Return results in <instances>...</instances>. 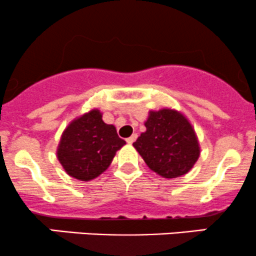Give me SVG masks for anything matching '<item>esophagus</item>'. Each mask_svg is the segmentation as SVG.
Segmentation results:
<instances>
[{"label":"esophagus","mask_w":256,"mask_h":256,"mask_svg":"<svg viewBox=\"0 0 256 256\" xmlns=\"http://www.w3.org/2000/svg\"><path fill=\"white\" fill-rule=\"evenodd\" d=\"M136 138H137V134H134L132 136H130V137H128V138H126V142H128V144H132V143L136 141Z\"/></svg>","instance_id":"34e87169"}]
</instances>
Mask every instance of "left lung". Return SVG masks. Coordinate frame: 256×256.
I'll list each match as a JSON object with an SVG mask.
<instances>
[{
  "label": "left lung",
  "instance_id": "8db88e82",
  "mask_svg": "<svg viewBox=\"0 0 256 256\" xmlns=\"http://www.w3.org/2000/svg\"><path fill=\"white\" fill-rule=\"evenodd\" d=\"M146 132L134 143L150 170L165 178L184 175L200 154L198 138L184 114L174 109L150 112Z\"/></svg>",
  "mask_w": 256,
  "mask_h": 256
}]
</instances>
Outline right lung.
<instances>
[{
  "instance_id": "1",
  "label": "right lung",
  "mask_w": 256,
  "mask_h": 256,
  "mask_svg": "<svg viewBox=\"0 0 256 256\" xmlns=\"http://www.w3.org/2000/svg\"><path fill=\"white\" fill-rule=\"evenodd\" d=\"M114 125L92 109L69 124L58 144L57 158L66 172L80 181L96 178L108 169L116 150L125 144Z\"/></svg>"
}]
</instances>
